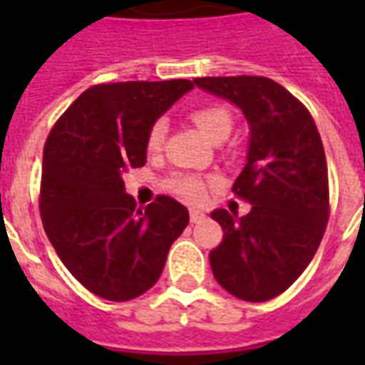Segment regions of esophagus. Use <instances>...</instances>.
Wrapping results in <instances>:
<instances>
[{
	"label": "esophagus",
	"mask_w": 365,
	"mask_h": 365,
	"mask_svg": "<svg viewBox=\"0 0 365 365\" xmlns=\"http://www.w3.org/2000/svg\"><path fill=\"white\" fill-rule=\"evenodd\" d=\"M190 219L191 222H201L205 219V213L203 211H199V209H190Z\"/></svg>",
	"instance_id": "34e87169"
}]
</instances>
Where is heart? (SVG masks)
<instances>
[{
	"mask_svg": "<svg viewBox=\"0 0 365 365\" xmlns=\"http://www.w3.org/2000/svg\"><path fill=\"white\" fill-rule=\"evenodd\" d=\"M191 120L195 123V127L211 140H225L227 136L230 135L232 130V117L230 113L221 107V105H203V107H197L191 111ZM164 138H166V123L160 119L156 120L154 125L148 130V136H146V148L150 152H158L164 144ZM215 183L213 178H203L199 174H174L168 178L164 182V187L168 191H172L178 197L185 199V201H201L205 197L207 187Z\"/></svg>",
	"mask_w": 365,
	"mask_h": 365,
	"instance_id": "1",
	"label": "heart"
}]
</instances>
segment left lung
Returning a JSON list of instances; mask_svg holds the SVG:
<instances>
[{"mask_svg":"<svg viewBox=\"0 0 365 365\" xmlns=\"http://www.w3.org/2000/svg\"><path fill=\"white\" fill-rule=\"evenodd\" d=\"M229 99L250 125L248 162L232 185L250 213H211L222 242L209 252L217 282L242 301H269L305 272L329 222V172L317 125L305 105L264 76L195 78Z\"/></svg>","mask_w":365,"mask_h":365,"instance_id":"left-lung-1","label":"left lung"}]
</instances>
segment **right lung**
Listing matches in <instances>:
<instances>
[{
  "label": "right lung",
  "mask_w": 365,
  "mask_h": 365,
  "mask_svg": "<svg viewBox=\"0 0 365 365\" xmlns=\"http://www.w3.org/2000/svg\"><path fill=\"white\" fill-rule=\"evenodd\" d=\"M191 88L190 80L97 83L46 138L38 197L46 237L70 274L107 301L150 289L190 222L168 195L136 207L120 174L146 164L148 130Z\"/></svg>",
  "instance_id": "right-lung-1"
}]
</instances>
